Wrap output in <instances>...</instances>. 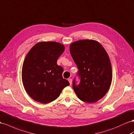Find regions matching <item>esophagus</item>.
<instances>
[{
	"mask_svg": "<svg viewBox=\"0 0 134 134\" xmlns=\"http://www.w3.org/2000/svg\"><path fill=\"white\" fill-rule=\"evenodd\" d=\"M68 81L69 82L70 85H71V83H72V79L71 78H69L68 79Z\"/></svg>",
	"mask_w": 134,
	"mask_h": 134,
	"instance_id": "esophagus-1",
	"label": "esophagus"
}]
</instances>
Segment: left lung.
Here are the masks:
<instances>
[{"instance_id":"left-lung-1","label":"left lung","mask_w":134,"mask_h":134,"mask_svg":"<svg viewBox=\"0 0 134 134\" xmlns=\"http://www.w3.org/2000/svg\"><path fill=\"white\" fill-rule=\"evenodd\" d=\"M72 58L78 69L80 83L73 88L81 100L95 103L107 93L112 80V70L109 57L100 43L84 39L70 45Z\"/></svg>"}]
</instances>
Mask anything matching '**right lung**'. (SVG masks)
Instances as JSON below:
<instances>
[{
    "mask_svg": "<svg viewBox=\"0 0 134 134\" xmlns=\"http://www.w3.org/2000/svg\"><path fill=\"white\" fill-rule=\"evenodd\" d=\"M64 50L65 47L60 43L41 42L27 53L23 65L22 81L33 100L43 104L52 102L70 85L63 78V67L57 64Z\"/></svg>",
    "mask_w": 134,
    "mask_h": 134,
    "instance_id": "add662e5",
    "label": "right lung"
}]
</instances>
